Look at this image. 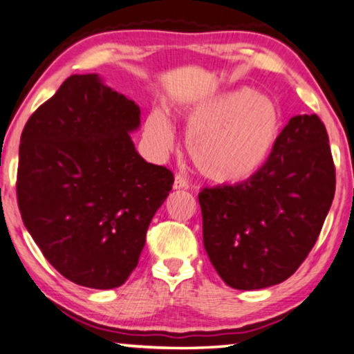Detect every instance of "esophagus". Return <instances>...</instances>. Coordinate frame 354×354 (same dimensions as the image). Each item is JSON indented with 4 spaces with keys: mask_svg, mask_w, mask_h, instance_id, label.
Returning a JSON list of instances; mask_svg holds the SVG:
<instances>
[{
    "mask_svg": "<svg viewBox=\"0 0 354 354\" xmlns=\"http://www.w3.org/2000/svg\"><path fill=\"white\" fill-rule=\"evenodd\" d=\"M174 189H180V188H188V180L180 174H177L176 178H174Z\"/></svg>",
    "mask_w": 354,
    "mask_h": 354,
    "instance_id": "obj_1",
    "label": "esophagus"
}]
</instances>
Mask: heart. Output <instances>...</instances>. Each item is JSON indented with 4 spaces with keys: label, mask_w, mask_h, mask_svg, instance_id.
Wrapping results in <instances>:
<instances>
[{
    "label": "heart",
    "mask_w": 354,
    "mask_h": 354,
    "mask_svg": "<svg viewBox=\"0 0 354 354\" xmlns=\"http://www.w3.org/2000/svg\"><path fill=\"white\" fill-rule=\"evenodd\" d=\"M188 153L207 180L238 185L262 171L279 140L283 121L274 100L252 89L214 95L185 111ZM145 134L160 150L174 145L165 111L147 118Z\"/></svg>",
    "instance_id": "heart-1"
}]
</instances>
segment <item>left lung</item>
Wrapping results in <instances>:
<instances>
[{
  "mask_svg": "<svg viewBox=\"0 0 354 354\" xmlns=\"http://www.w3.org/2000/svg\"><path fill=\"white\" fill-rule=\"evenodd\" d=\"M335 194V166L324 122L297 115L268 162L250 180L203 188V241L230 288L283 283L313 249Z\"/></svg>",
  "mask_w": 354,
  "mask_h": 354,
  "instance_id": "left-lung-1",
  "label": "left lung"
}]
</instances>
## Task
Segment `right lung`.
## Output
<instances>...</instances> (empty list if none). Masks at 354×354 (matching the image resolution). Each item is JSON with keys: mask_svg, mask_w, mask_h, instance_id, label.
<instances>
[{"mask_svg": "<svg viewBox=\"0 0 354 354\" xmlns=\"http://www.w3.org/2000/svg\"><path fill=\"white\" fill-rule=\"evenodd\" d=\"M140 109L97 75H71L28 118L17 203L46 260L71 283L120 288L139 263L174 174L147 162L129 132Z\"/></svg>", "mask_w": 354, "mask_h": 354, "instance_id": "obj_1", "label": "right lung"}]
</instances>
